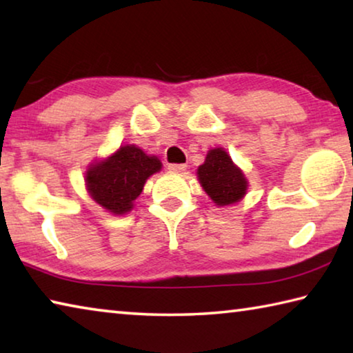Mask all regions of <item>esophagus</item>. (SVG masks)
<instances>
[{
  "instance_id": "34e87169",
  "label": "esophagus",
  "mask_w": 353,
  "mask_h": 353,
  "mask_svg": "<svg viewBox=\"0 0 353 353\" xmlns=\"http://www.w3.org/2000/svg\"><path fill=\"white\" fill-rule=\"evenodd\" d=\"M168 170L172 171V172H183L185 170H187V165H185V163H171L168 166Z\"/></svg>"
}]
</instances>
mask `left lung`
<instances>
[{
    "label": "left lung",
    "instance_id": "left-lung-1",
    "mask_svg": "<svg viewBox=\"0 0 353 353\" xmlns=\"http://www.w3.org/2000/svg\"><path fill=\"white\" fill-rule=\"evenodd\" d=\"M198 179L201 187L218 207L236 204L248 191L246 176L223 148L207 152L205 162L198 168Z\"/></svg>",
    "mask_w": 353,
    "mask_h": 353
}]
</instances>
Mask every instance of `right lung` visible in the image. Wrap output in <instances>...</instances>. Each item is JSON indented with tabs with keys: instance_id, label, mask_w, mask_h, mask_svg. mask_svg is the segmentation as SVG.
I'll return each instance as SVG.
<instances>
[{
	"instance_id": "1",
	"label": "right lung",
	"mask_w": 353,
	"mask_h": 353,
	"mask_svg": "<svg viewBox=\"0 0 353 353\" xmlns=\"http://www.w3.org/2000/svg\"><path fill=\"white\" fill-rule=\"evenodd\" d=\"M160 170L162 162L155 155L126 145L88 166L85 185L97 204L113 214H124L134 208V201L141 194L148 177Z\"/></svg>"
}]
</instances>
